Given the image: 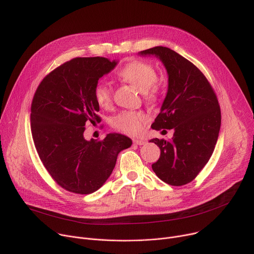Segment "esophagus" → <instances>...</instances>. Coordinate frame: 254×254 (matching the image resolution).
Listing matches in <instances>:
<instances>
[{"label": "esophagus", "mask_w": 254, "mask_h": 254, "mask_svg": "<svg viewBox=\"0 0 254 254\" xmlns=\"http://www.w3.org/2000/svg\"><path fill=\"white\" fill-rule=\"evenodd\" d=\"M132 142H133L134 144H137V146H141V144H144V143H146V141H144L143 139H138V138H134V139H132Z\"/></svg>", "instance_id": "1"}]
</instances>
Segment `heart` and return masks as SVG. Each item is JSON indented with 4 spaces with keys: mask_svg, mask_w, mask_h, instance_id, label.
<instances>
[{
    "mask_svg": "<svg viewBox=\"0 0 254 254\" xmlns=\"http://www.w3.org/2000/svg\"><path fill=\"white\" fill-rule=\"evenodd\" d=\"M120 77L141 91L143 100L155 103L160 96L156 68L146 62L132 61L127 63L119 73ZM94 99L101 107L108 108L113 104V90L106 83H98L94 88ZM148 118L140 111H124L113 120L114 127L129 135H135L142 129Z\"/></svg>",
    "mask_w": 254,
    "mask_h": 254,
    "instance_id": "obj_1",
    "label": "heart"
}]
</instances>
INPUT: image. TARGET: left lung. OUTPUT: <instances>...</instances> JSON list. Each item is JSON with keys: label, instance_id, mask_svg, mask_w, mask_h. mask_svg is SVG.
Returning <instances> with one entry per match:
<instances>
[{"label": "left lung", "instance_id": "left-lung-1", "mask_svg": "<svg viewBox=\"0 0 254 254\" xmlns=\"http://www.w3.org/2000/svg\"><path fill=\"white\" fill-rule=\"evenodd\" d=\"M140 54L159 57L169 74L168 93L152 128L174 129V135L171 140H150L161 149L152 168L165 183L186 185L203 170L215 149L221 126L218 99L203 72L177 52L157 46Z\"/></svg>", "mask_w": 254, "mask_h": 254}]
</instances>
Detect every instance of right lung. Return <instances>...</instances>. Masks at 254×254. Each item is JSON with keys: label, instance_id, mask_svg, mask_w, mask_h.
Here are the masks:
<instances>
[{"label": "right lung", "instance_id": "obj_1", "mask_svg": "<svg viewBox=\"0 0 254 254\" xmlns=\"http://www.w3.org/2000/svg\"><path fill=\"white\" fill-rule=\"evenodd\" d=\"M116 65L104 57L73 58L47 74L33 96L30 120L36 150L51 178L69 192L97 191L119 153L131 146V139L120 133L91 140L83 136L85 125L101 122L94 88Z\"/></svg>", "mask_w": 254, "mask_h": 254}]
</instances>
